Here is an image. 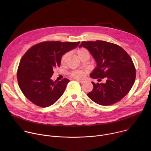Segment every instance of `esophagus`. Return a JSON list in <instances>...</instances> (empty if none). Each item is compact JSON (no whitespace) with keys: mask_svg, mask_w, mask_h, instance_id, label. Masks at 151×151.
Segmentation results:
<instances>
[{"mask_svg":"<svg viewBox=\"0 0 151 151\" xmlns=\"http://www.w3.org/2000/svg\"><path fill=\"white\" fill-rule=\"evenodd\" d=\"M76 81H78V82H79V83H84V82H85V81H82V80H79V79H76Z\"/></svg>","mask_w":151,"mask_h":151,"instance_id":"34e87169","label":"esophagus"}]
</instances>
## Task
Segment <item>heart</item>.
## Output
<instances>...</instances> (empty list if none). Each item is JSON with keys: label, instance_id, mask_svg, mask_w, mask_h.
I'll return each instance as SVG.
<instances>
[{"label": "heart", "instance_id": "heart-1", "mask_svg": "<svg viewBox=\"0 0 151 151\" xmlns=\"http://www.w3.org/2000/svg\"><path fill=\"white\" fill-rule=\"evenodd\" d=\"M86 52H87V51H86L85 49L81 48V49H79L77 51V54H78L79 57L80 58V57ZM68 55H69L68 53H66L62 56V57L61 58V63L62 64H64L66 63V60L68 57ZM85 73L83 70H75V71H73L70 73L71 76H72L73 78H78V79L83 78L85 76Z\"/></svg>", "mask_w": 151, "mask_h": 151}]
</instances>
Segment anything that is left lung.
Listing matches in <instances>:
<instances>
[{"instance_id":"obj_1","label":"left lung","mask_w":151,"mask_h":151,"mask_svg":"<svg viewBox=\"0 0 151 151\" xmlns=\"http://www.w3.org/2000/svg\"><path fill=\"white\" fill-rule=\"evenodd\" d=\"M82 47L91 52L97 63L90 76L99 80L106 79L105 83L92 82L93 89L88 97L102 106L121 100L130 91L136 79V68L130 56L120 46L103 40L83 41L79 45Z\"/></svg>"}]
</instances>
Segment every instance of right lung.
<instances>
[{
	"label": "right lung",
	"instance_id": "obj_1",
	"mask_svg": "<svg viewBox=\"0 0 151 151\" xmlns=\"http://www.w3.org/2000/svg\"><path fill=\"white\" fill-rule=\"evenodd\" d=\"M80 42L45 41L32 46L21 58L17 70L20 90L33 104L48 107L63 95L67 78L53 81V70L59 68L64 54L75 48Z\"/></svg>",
	"mask_w": 151,
	"mask_h": 151
}]
</instances>
